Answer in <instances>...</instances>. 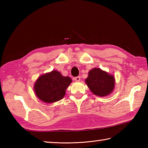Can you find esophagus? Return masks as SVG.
Listing matches in <instances>:
<instances>
[{
    "label": "esophagus",
    "instance_id": "34e87169",
    "mask_svg": "<svg viewBox=\"0 0 148 148\" xmlns=\"http://www.w3.org/2000/svg\"><path fill=\"white\" fill-rule=\"evenodd\" d=\"M74 80L76 81H80V76H77L74 77Z\"/></svg>",
    "mask_w": 148,
    "mask_h": 148
}]
</instances>
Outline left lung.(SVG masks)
<instances>
[{"label": "left lung", "instance_id": "8db88e82", "mask_svg": "<svg viewBox=\"0 0 148 148\" xmlns=\"http://www.w3.org/2000/svg\"><path fill=\"white\" fill-rule=\"evenodd\" d=\"M86 83L95 95L107 96L111 93L114 87V78L100 69L95 68L90 71Z\"/></svg>", "mask_w": 148, "mask_h": 148}]
</instances>
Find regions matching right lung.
Instances as JSON below:
<instances>
[{
    "label": "right lung",
    "instance_id": "right-lung-1",
    "mask_svg": "<svg viewBox=\"0 0 148 148\" xmlns=\"http://www.w3.org/2000/svg\"><path fill=\"white\" fill-rule=\"evenodd\" d=\"M72 82L67 76H63L58 71H53L40 76L34 85L37 97L43 102L53 103L64 97L65 90Z\"/></svg>",
    "mask_w": 148,
    "mask_h": 148
}]
</instances>
